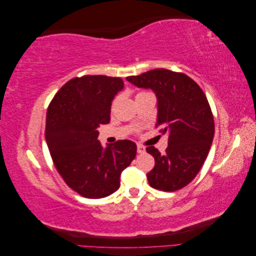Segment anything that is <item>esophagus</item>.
Instances as JSON below:
<instances>
[{"instance_id":"1","label":"esophagus","mask_w":256,"mask_h":256,"mask_svg":"<svg viewBox=\"0 0 256 256\" xmlns=\"http://www.w3.org/2000/svg\"><path fill=\"white\" fill-rule=\"evenodd\" d=\"M136 150H138V154L145 152V147L143 145H141V144H136Z\"/></svg>"}]
</instances>
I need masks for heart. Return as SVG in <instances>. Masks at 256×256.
Masks as SVG:
<instances>
[{"label": "heart", "instance_id": "heart-1", "mask_svg": "<svg viewBox=\"0 0 256 256\" xmlns=\"http://www.w3.org/2000/svg\"><path fill=\"white\" fill-rule=\"evenodd\" d=\"M143 92H138V94H143Z\"/></svg>", "mask_w": 256, "mask_h": 256}]
</instances>
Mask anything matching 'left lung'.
I'll return each mask as SVG.
<instances>
[{"mask_svg": "<svg viewBox=\"0 0 256 256\" xmlns=\"http://www.w3.org/2000/svg\"><path fill=\"white\" fill-rule=\"evenodd\" d=\"M127 80L156 92V127H160L159 132L168 136L164 154L154 146L146 147L154 158L147 180L154 189L180 190L194 180L212 143L214 115L204 92L187 74L164 68L130 76Z\"/></svg>", "mask_w": 256, "mask_h": 256, "instance_id": "left-lung-1", "label": "left lung"}]
</instances>
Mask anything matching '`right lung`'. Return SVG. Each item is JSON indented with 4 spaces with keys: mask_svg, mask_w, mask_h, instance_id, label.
Here are the masks:
<instances>
[{
    "mask_svg": "<svg viewBox=\"0 0 256 256\" xmlns=\"http://www.w3.org/2000/svg\"><path fill=\"white\" fill-rule=\"evenodd\" d=\"M122 88L118 76H76L48 106L46 141L54 166L84 198H102L118 190L122 172L136 154L132 141L120 140L104 148L97 140V128L110 122L111 102Z\"/></svg>",
    "mask_w": 256,
    "mask_h": 256,
    "instance_id": "right-lung-1",
    "label": "right lung"
}]
</instances>
